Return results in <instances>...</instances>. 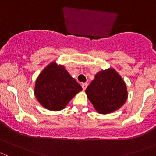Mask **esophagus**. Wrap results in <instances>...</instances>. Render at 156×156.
I'll return each instance as SVG.
<instances>
[{"label": "esophagus", "mask_w": 156, "mask_h": 156, "mask_svg": "<svg viewBox=\"0 0 156 156\" xmlns=\"http://www.w3.org/2000/svg\"><path fill=\"white\" fill-rule=\"evenodd\" d=\"M87 85H88L87 83H82V84H81V86H82V88H83V90H85L86 88H87Z\"/></svg>", "instance_id": "34e87169"}]
</instances>
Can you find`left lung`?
I'll return each instance as SVG.
<instances>
[{
    "label": "left lung",
    "mask_w": 156,
    "mask_h": 156,
    "mask_svg": "<svg viewBox=\"0 0 156 156\" xmlns=\"http://www.w3.org/2000/svg\"><path fill=\"white\" fill-rule=\"evenodd\" d=\"M85 93L96 111L103 115L120 108L127 99L126 84L113 68L96 74Z\"/></svg>",
    "instance_id": "left-lung-1"
}]
</instances>
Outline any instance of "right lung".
<instances>
[{"instance_id":"add662e5","label":"right lung","mask_w":156,"mask_h":156,"mask_svg":"<svg viewBox=\"0 0 156 156\" xmlns=\"http://www.w3.org/2000/svg\"><path fill=\"white\" fill-rule=\"evenodd\" d=\"M81 90L82 87L65 66L53 61L36 78L34 94L44 108L50 111H60Z\"/></svg>"}]
</instances>
